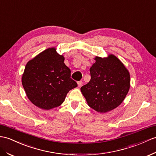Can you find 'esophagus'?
<instances>
[{
  "instance_id": "1",
  "label": "esophagus",
  "mask_w": 156,
  "mask_h": 156,
  "mask_svg": "<svg viewBox=\"0 0 156 156\" xmlns=\"http://www.w3.org/2000/svg\"><path fill=\"white\" fill-rule=\"evenodd\" d=\"M77 85H78V87H81L82 85H83V82L81 81H78L77 82Z\"/></svg>"
}]
</instances>
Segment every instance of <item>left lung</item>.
Listing matches in <instances>:
<instances>
[{
    "instance_id": "1",
    "label": "left lung",
    "mask_w": 156,
    "mask_h": 156,
    "mask_svg": "<svg viewBox=\"0 0 156 156\" xmlns=\"http://www.w3.org/2000/svg\"><path fill=\"white\" fill-rule=\"evenodd\" d=\"M90 68V80L81 90L90 108L98 112L112 111L122 103L130 86L128 70L112 54L107 58H94Z\"/></svg>"
}]
</instances>
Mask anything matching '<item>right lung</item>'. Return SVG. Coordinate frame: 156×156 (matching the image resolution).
I'll return each mask as SVG.
<instances>
[{
  "mask_svg": "<svg viewBox=\"0 0 156 156\" xmlns=\"http://www.w3.org/2000/svg\"><path fill=\"white\" fill-rule=\"evenodd\" d=\"M64 59L53 47L26 63L22 84L28 99L38 108L50 110L59 107L68 92L77 87Z\"/></svg>",
  "mask_w": 156,
  "mask_h": 156,
  "instance_id": "obj_1",
  "label": "right lung"
}]
</instances>
